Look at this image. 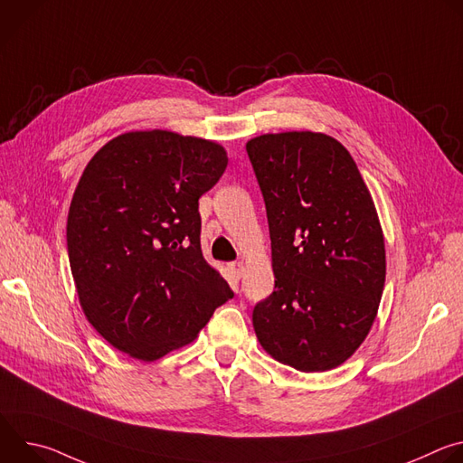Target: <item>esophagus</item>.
Listing matches in <instances>:
<instances>
[{
	"label": "esophagus",
	"mask_w": 463,
	"mask_h": 463,
	"mask_svg": "<svg viewBox=\"0 0 463 463\" xmlns=\"http://www.w3.org/2000/svg\"><path fill=\"white\" fill-rule=\"evenodd\" d=\"M229 269H231V273L236 277V279H241V275H243V271H245V266H243V261H231L229 263Z\"/></svg>",
	"instance_id": "esophagus-1"
}]
</instances>
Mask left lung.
<instances>
[{"label":"left lung","mask_w":463,"mask_h":463,"mask_svg":"<svg viewBox=\"0 0 463 463\" xmlns=\"http://www.w3.org/2000/svg\"><path fill=\"white\" fill-rule=\"evenodd\" d=\"M266 202L275 291L254 306L256 337L300 372L337 368L366 339L386 256L370 190L350 152L315 131L245 145Z\"/></svg>","instance_id":"left-lung-1"}]
</instances>
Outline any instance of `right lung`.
Wrapping results in <instances>:
<instances>
[{
  "mask_svg": "<svg viewBox=\"0 0 463 463\" xmlns=\"http://www.w3.org/2000/svg\"><path fill=\"white\" fill-rule=\"evenodd\" d=\"M222 145L168 129L128 131L88 163L68 214V252L86 318L150 363L192 343L232 298L202 252L200 197L227 168Z\"/></svg>",
  "mask_w": 463,
  "mask_h": 463,
  "instance_id": "add662e5",
  "label": "right lung"
}]
</instances>
